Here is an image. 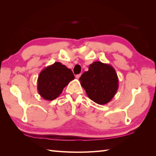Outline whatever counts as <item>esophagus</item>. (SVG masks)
<instances>
[{
	"instance_id": "34e87169",
	"label": "esophagus",
	"mask_w": 156,
	"mask_h": 156,
	"mask_svg": "<svg viewBox=\"0 0 156 156\" xmlns=\"http://www.w3.org/2000/svg\"><path fill=\"white\" fill-rule=\"evenodd\" d=\"M80 76H81V74H78V75H76V78H77V79H79V78H80Z\"/></svg>"
}]
</instances>
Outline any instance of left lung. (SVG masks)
Wrapping results in <instances>:
<instances>
[{
    "label": "left lung",
    "mask_w": 156,
    "mask_h": 156,
    "mask_svg": "<svg viewBox=\"0 0 156 156\" xmlns=\"http://www.w3.org/2000/svg\"><path fill=\"white\" fill-rule=\"evenodd\" d=\"M88 98L98 105H105L115 97L119 88V79L110 64L94 62L79 79Z\"/></svg>",
    "instance_id": "left-lung-1"
}]
</instances>
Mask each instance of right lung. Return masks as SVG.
I'll list each match as a JSON object with an SVG mask.
<instances>
[{
  "label": "right lung",
  "instance_id": "right-lung-1",
  "mask_svg": "<svg viewBox=\"0 0 156 156\" xmlns=\"http://www.w3.org/2000/svg\"><path fill=\"white\" fill-rule=\"evenodd\" d=\"M74 79L70 69L60 62L48 66L40 72L37 79L38 93L46 101L58 98L69 82Z\"/></svg>",
  "mask_w": 156,
  "mask_h": 156
}]
</instances>
